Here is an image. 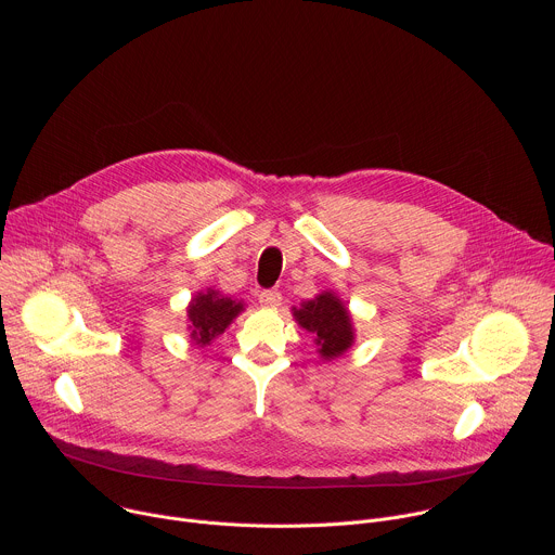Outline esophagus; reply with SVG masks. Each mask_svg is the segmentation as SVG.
<instances>
[{"instance_id":"1","label":"esophagus","mask_w":555,"mask_h":555,"mask_svg":"<svg viewBox=\"0 0 555 555\" xmlns=\"http://www.w3.org/2000/svg\"><path fill=\"white\" fill-rule=\"evenodd\" d=\"M281 300H283V296H281L279 289H263V292L259 294V302H261L263 307H268V309H276V307L281 305Z\"/></svg>"}]
</instances>
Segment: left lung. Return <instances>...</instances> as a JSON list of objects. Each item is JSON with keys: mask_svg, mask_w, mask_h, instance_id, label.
Returning a JSON list of instances; mask_svg holds the SVG:
<instances>
[{"mask_svg": "<svg viewBox=\"0 0 555 555\" xmlns=\"http://www.w3.org/2000/svg\"><path fill=\"white\" fill-rule=\"evenodd\" d=\"M292 315L298 327L311 334L313 345L319 347L315 351L325 362L345 356L356 343L351 311L332 289H325L311 300H302L298 307H292Z\"/></svg>", "mask_w": 555, "mask_h": 555, "instance_id": "left-lung-1", "label": "left lung"}]
</instances>
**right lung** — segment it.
I'll return each mask as SVG.
<instances>
[{
  "mask_svg": "<svg viewBox=\"0 0 555 555\" xmlns=\"http://www.w3.org/2000/svg\"><path fill=\"white\" fill-rule=\"evenodd\" d=\"M246 309V302L221 294L215 287H206L197 292L186 307V330L191 343L197 347L210 345L217 336H221L232 321Z\"/></svg>",
  "mask_w": 555,
  "mask_h": 555,
  "instance_id": "add662e5",
  "label": "right lung"
}]
</instances>
